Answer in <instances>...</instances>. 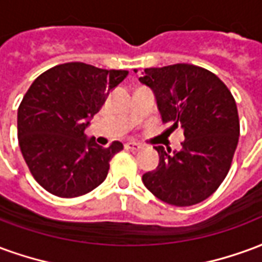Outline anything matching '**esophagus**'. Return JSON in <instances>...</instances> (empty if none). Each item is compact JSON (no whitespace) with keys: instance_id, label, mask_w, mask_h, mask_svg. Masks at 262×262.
Instances as JSON below:
<instances>
[{"instance_id":"esophagus-1","label":"esophagus","mask_w":262,"mask_h":262,"mask_svg":"<svg viewBox=\"0 0 262 262\" xmlns=\"http://www.w3.org/2000/svg\"><path fill=\"white\" fill-rule=\"evenodd\" d=\"M126 150H130V151H139V150H142V146L140 144H137V143H126L125 144Z\"/></svg>"}]
</instances>
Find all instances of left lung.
<instances>
[{
    "mask_svg": "<svg viewBox=\"0 0 262 262\" xmlns=\"http://www.w3.org/2000/svg\"><path fill=\"white\" fill-rule=\"evenodd\" d=\"M140 82L156 94L163 122L182 129L181 151L163 146L157 168L143 184L160 201L174 206L202 202L220 187L236 151L240 120L236 101L219 77L193 64L144 69Z\"/></svg>",
    "mask_w": 262,
    "mask_h": 262,
    "instance_id": "obj_1",
    "label": "left lung"
}]
</instances>
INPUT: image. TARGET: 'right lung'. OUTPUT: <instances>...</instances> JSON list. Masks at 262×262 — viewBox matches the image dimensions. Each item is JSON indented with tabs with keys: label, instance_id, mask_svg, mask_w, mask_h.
<instances>
[{
	"label": "right lung",
	"instance_id": "1",
	"mask_svg": "<svg viewBox=\"0 0 262 262\" xmlns=\"http://www.w3.org/2000/svg\"><path fill=\"white\" fill-rule=\"evenodd\" d=\"M129 74L85 63H64L32 82L18 108V140L37 184L59 198L91 192L108 176L120 142L102 147L86 139L88 119Z\"/></svg>",
	"mask_w": 262,
	"mask_h": 262
}]
</instances>
